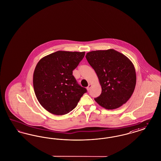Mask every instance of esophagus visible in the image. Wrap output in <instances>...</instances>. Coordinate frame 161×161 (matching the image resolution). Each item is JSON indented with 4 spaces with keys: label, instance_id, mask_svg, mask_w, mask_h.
<instances>
[{
    "label": "esophagus",
    "instance_id": "34e87169",
    "mask_svg": "<svg viewBox=\"0 0 161 161\" xmlns=\"http://www.w3.org/2000/svg\"><path fill=\"white\" fill-rule=\"evenodd\" d=\"M91 87H92V84H89L88 85V86L87 87V89L88 90V91H89L90 90V89L91 88Z\"/></svg>",
    "mask_w": 161,
    "mask_h": 161
}]
</instances>
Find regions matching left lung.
<instances>
[{"label": "left lung", "mask_w": 161, "mask_h": 161, "mask_svg": "<svg viewBox=\"0 0 161 161\" xmlns=\"http://www.w3.org/2000/svg\"><path fill=\"white\" fill-rule=\"evenodd\" d=\"M86 58L95 70L102 92L95 101L108 110L121 107L134 92L136 76L133 64L114 49L93 51Z\"/></svg>", "instance_id": "obj_1"}]
</instances>
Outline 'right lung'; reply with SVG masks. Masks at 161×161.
Returning a JSON list of instances; mask_svg holds the SVG:
<instances>
[{
	"instance_id": "obj_1",
	"label": "right lung",
	"mask_w": 161,
	"mask_h": 161,
	"mask_svg": "<svg viewBox=\"0 0 161 161\" xmlns=\"http://www.w3.org/2000/svg\"><path fill=\"white\" fill-rule=\"evenodd\" d=\"M84 55L85 52L58 51L43 57L37 64L33 74L34 89L38 102L49 112L68 114L87 92L72 75Z\"/></svg>"
}]
</instances>
